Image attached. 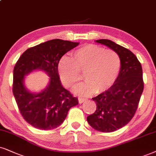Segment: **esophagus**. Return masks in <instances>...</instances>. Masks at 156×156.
<instances>
[{"label": "esophagus", "mask_w": 156, "mask_h": 156, "mask_svg": "<svg viewBox=\"0 0 156 156\" xmlns=\"http://www.w3.org/2000/svg\"><path fill=\"white\" fill-rule=\"evenodd\" d=\"M86 98H81V97L78 98V102H79L80 104H81V103H83V102H84L85 101H86Z\"/></svg>", "instance_id": "esophagus-1"}]
</instances>
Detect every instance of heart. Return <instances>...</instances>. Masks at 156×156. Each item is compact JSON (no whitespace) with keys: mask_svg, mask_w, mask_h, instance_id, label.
<instances>
[{"mask_svg":"<svg viewBox=\"0 0 156 156\" xmlns=\"http://www.w3.org/2000/svg\"><path fill=\"white\" fill-rule=\"evenodd\" d=\"M121 66V58L115 50L86 44L73 52L70 60H61L58 72L61 80L68 88L73 87L83 75L86 82L76 86L75 92L88 96L111 87L119 76Z\"/></svg>","mask_w":156,"mask_h":156,"instance_id":"1","label":"heart"}]
</instances>
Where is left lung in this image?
Here are the masks:
<instances>
[{"mask_svg": "<svg viewBox=\"0 0 156 156\" xmlns=\"http://www.w3.org/2000/svg\"><path fill=\"white\" fill-rule=\"evenodd\" d=\"M96 42L115 50L122 62L114 83L92 98L96 104V109L87 117L88 124L94 129L111 133L129 123L137 111L144 88L143 69L137 57L128 49L109 39H98Z\"/></svg>", "mask_w": 156, "mask_h": 156, "instance_id": "left-lung-1", "label": "left lung"}]
</instances>
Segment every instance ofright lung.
Returning a JSON list of instances; mask_svg holds the SVG:
<instances>
[{
    "mask_svg": "<svg viewBox=\"0 0 156 156\" xmlns=\"http://www.w3.org/2000/svg\"><path fill=\"white\" fill-rule=\"evenodd\" d=\"M79 43L52 39L27 49L13 68V94L23 119L37 129L49 130L63 122L69 109L78 104V99L62 87L58 75L61 58ZM44 70L50 84L42 92L32 94L23 83L24 76L32 70Z\"/></svg>",
    "mask_w": 156,
    "mask_h": 156,
    "instance_id": "add662e5",
    "label": "right lung"
}]
</instances>
